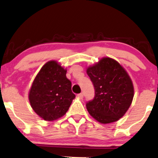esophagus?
<instances>
[{"mask_svg": "<svg viewBox=\"0 0 158 158\" xmlns=\"http://www.w3.org/2000/svg\"><path fill=\"white\" fill-rule=\"evenodd\" d=\"M77 98H79L80 99H82V98H83V93H79V94H77Z\"/></svg>", "mask_w": 158, "mask_h": 158, "instance_id": "obj_1", "label": "esophagus"}]
</instances>
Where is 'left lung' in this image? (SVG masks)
Wrapping results in <instances>:
<instances>
[{
    "label": "left lung",
    "instance_id": "1",
    "mask_svg": "<svg viewBox=\"0 0 158 158\" xmlns=\"http://www.w3.org/2000/svg\"><path fill=\"white\" fill-rule=\"evenodd\" d=\"M95 97L86 103L88 113L100 123L115 122L125 115L134 96L133 84L124 68L110 58H103L87 68Z\"/></svg>",
    "mask_w": 158,
    "mask_h": 158
}]
</instances>
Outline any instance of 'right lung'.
I'll return each mask as SVG.
<instances>
[{
	"label": "right lung",
	"mask_w": 158,
	"mask_h": 158,
	"mask_svg": "<svg viewBox=\"0 0 158 158\" xmlns=\"http://www.w3.org/2000/svg\"><path fill=\"white\" fill-rule=\"evenodd\" d=\"M66 73L57 61L51 60L41 68L34 79L29 101L35 113L44 120L53 121L63 117L75 98Z\"/></svg>",
	"instance_id": "1"
}]
</instances>
